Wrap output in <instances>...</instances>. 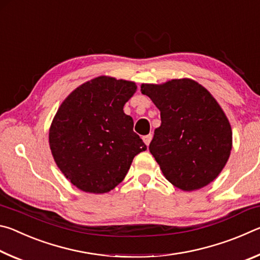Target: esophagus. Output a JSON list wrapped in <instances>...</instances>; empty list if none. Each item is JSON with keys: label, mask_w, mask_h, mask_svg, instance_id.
<instances>
[{"label": "esophagus", "mask_w": 260, "mask_h": 260, "mask_svg": "<svg viewBox=\"0 0 260 260\" xmlns=\"http://www.w3.org/2000/svg\"><path fill=\"white\" fill-rule=\"evenodd\" d=\"M151 140H152V134H148L146 136H143V141H144V143L147 144V146H149V144H150Z\"/></svg>", "instance_id": "34e87169"}]
</instances>
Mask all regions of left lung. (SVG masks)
<instances>
[{
  "label": "left lung",
  "mask_w": 260,
  "mask_h": 260,
  "mask_svg": "<svg viewBox=\"0 0 260 260\" xmlns=\"http://www.w3.org/2000/svg\"><path fill=\"white\" fill-rule=\"evenodd\" d=\"M141 91L160 111L149 150L166 179L186 191L213 181L232 150L230 121L213 96L190 79L142 85Z\"/></svg>",
  "instance_id": "1"
}]
</instances>
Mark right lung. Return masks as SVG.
<instances>
[{
	"instance_id": "add662e5",
	"label": "right lung",
	"mask_w": 260,
	"mask_h": 260,
	"mask_svg": "<svg viewBox=\"0 0 260 260\" xmlns=\"http://www.w3.org/2000/svg\"><path fill=\"white\" fill-rule=\"evenodd\" d=\"M135 90L134 82L99 77L73 90L57 111L49 132L52 156L81 190L110 191L124 180L133 158L147 150L122 110Z\"/></svg>"
}]
</instances>
